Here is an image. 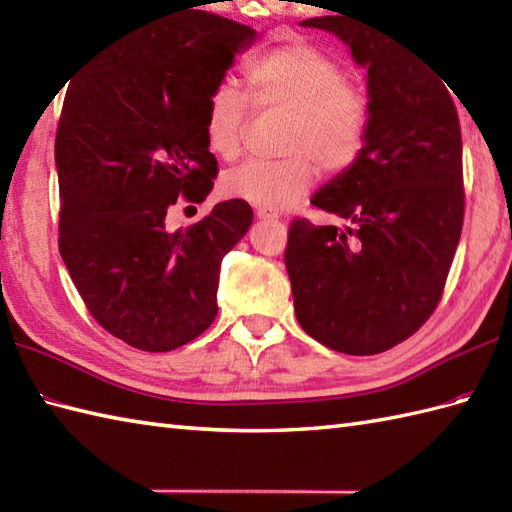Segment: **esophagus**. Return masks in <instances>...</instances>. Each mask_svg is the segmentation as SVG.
Returning <instances> with one entry per match:
<instances>
[{
	"mask_svg": "<svg viewBox=\"0 0 512 512\" xmlns=\"http://www.w3.org/2000/svg\"><path fill=\"white\" fill-rule=\"evenodd\" d=\"M255 215L259 217V220H279V213L273 211V209H264V206H259V209L255 211Z\"/></svg>",
	"mask_w": 512,
	"mask_h": 512,
	"instance_id": "34e87169",
	"label": "esophagus"
}]
</instances>
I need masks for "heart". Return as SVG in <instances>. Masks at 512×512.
Masks as SVG:
<instances>
[{
    "label": "heart",
    "instance_id": "1",
    "mask_svg": "<svg viewBox=\"0 0 512 512\" xmlns=\"http://www.w3.org/2000/svg\"><path fill=\"white\" fill-rule=\"evenodd\" d=\"M247 99L259 110L288 116L281 160H248L224 173L222 191L264 209H286L314 182L317 165L345 171L361 156L369 127L367 94L347 83L343 65L310 43H288L250 57L242 68ZM246 100L222 83L206 101L204 138L217 158L233 160L242 149Z\"/></svg>",
    "mask_w": 512,
    "mask_h": 512
}]
</instances>
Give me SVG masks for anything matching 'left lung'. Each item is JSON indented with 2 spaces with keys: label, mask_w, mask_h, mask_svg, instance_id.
<instances>
[{
  "label": "left lung",
  "mask_w": 512,
  "mask_h": 512,
  "mask_svg": "<svg viewBox=\"0 0 512 512\" xmlns=\"http://www.w3.org/2000/svg\"><path fill=\"white\" fill-rule=\"evenodd\" d=\"M367 68L361 156L312 195L345 226L290 224L297 321L330 350L369 356L409 339L436 310L464 220L462 134L438 74L383 28L339 15L303 21Z\"/></svg>",
  "instance_id": "8db88e82"
}]
</instances>
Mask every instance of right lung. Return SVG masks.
I'll use <instances>...</instances> for the list:
<instances>
[{"mask_svg": "<svg viewBox=\"0 0 512 512\" xmlns=\"http://www.w3.org/2000/svg\"><path fill=\"white\" fill-rule=\"evenodd\" d=\"M255 37L189 10L118 43L65 92L59 250L92 317L136 350H176L209 328L222 257L253 224L248 202L226 200L189 228H165L180 195L202 202L213 189L206 101Z\"/></svg>", "mask_w": 512, "mask_h": 512, "instance_id": "right-lung-1", "label": "right lung"}]
</instances>
